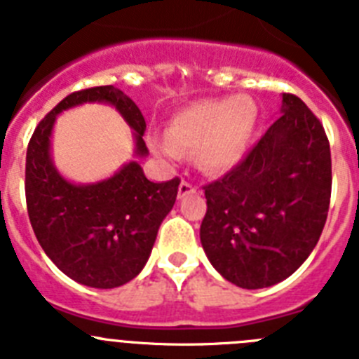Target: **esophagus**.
<instances>
[{"mask_svg": "<svg viewBox=\"0 0 359 359\" xmlns=\"http://www.w3.org/2000/svg\"><path fill=\"white\" fill-rule=\"evenodd\" d=\"M194 192H196V187L190 182H187V180H183V182L180 183V189H177V199H183L185 196L194 194Z\"/></svg>", "mask_w": 359, "mask_h": 359, "instance_id": "obj_1", "label": "esophagus"}]
</instances>
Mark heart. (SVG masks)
Instances as JSON below:
<instances>
[{
	"label": "heart",
	"mask_w": 359,
	"mask_h": 359,
	"mask_svg": "<svg viewBox=\"0 0 359 359\" xmlns=\"http://www.w3.org/2000/svg\"><path fill=\"white\" fill-rule=\"evenodd\" d=\"M259 109L246 97L201 100L177 113L167 136L151 135L149 145L167 161H180L182 152H196L199 169L208 174L233 169L248 151Z\"/></svg>",
	"instance_id": "obj_1"
}]
</instances>
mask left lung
<instances>
[{
	"label": "left lung",
	"mask_w": 359,
	"mask_h": 359,
	"mask_svg": "<svg viewBox=\"0 0 359 359\" xmlns=\"http://www.w3.org/2000/svg\"><path fill=\"white\" fill-rule=\"evenodd\" d=\"M331 149L322 123L282 93L280 115L223 180L205 187L199 237L210 264L244 290L275 286L304 264L331 199Z\"/></svg>",
	"instance_id": "1"
}]
</instances>
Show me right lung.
Here are the masks:
<instances>
[{"mask_svg":"<svg viewBox=\"0 0 359 359\" xmlns=\"http://www.w3.org/2000/svg\"><path fill=\"white\" fill-rule=\"evenodd\" d=\"M95 102L118 111L135 135V156H147L145 118L133 98L115 86L77 91L57 104L32 135L25 192L34 233L53 264L82 286L113 290L147 264L160 224L176 203L180 180L151 182L136 160L93 183L62 176L52 158L57 116Z\"/></svg>","mask_w":359,"mask_h":359,"instance_id":"right-lung-1","label":"right lung"}]
</instances>
